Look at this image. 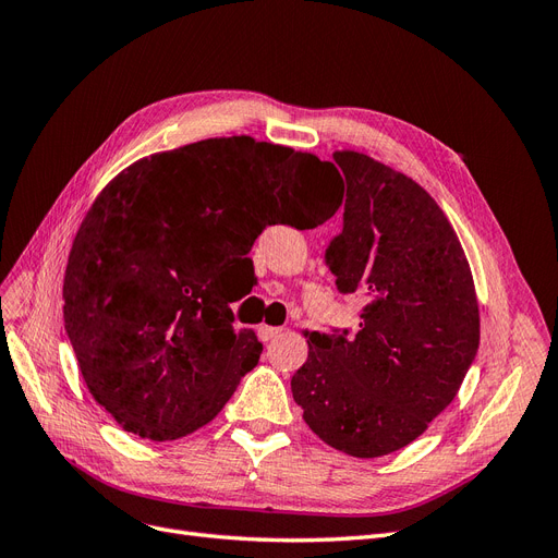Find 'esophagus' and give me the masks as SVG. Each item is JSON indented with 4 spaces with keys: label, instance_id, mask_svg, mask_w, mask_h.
Listing matches in <instances>:
<instances>
[{
    "label": "esophagus",
    "instance_id": "obj_1",
    "mask_svg": "<svg viewBox=\"0 0 558 558\" xmlns=\"http://www.w3.org/2000/svg\"><path fill=\"white\" fill-rule=\"evenodd\" d=\"M281 332H283V328H277V326H267V324L258 326V337L263 342H272L275 337H279Z\"/></svg>",
    "mask_w": 558,
    "mask_h": 558
}]
</instances>
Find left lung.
<instances>
[{"label": "left lung", "instance_id": "8db88e82", "mask_svg": "<svg viewBox=\"0 0 558 558\" xmlns=\"http://www.w3.org/2000/svg\"><path fill=\"white\" fill-rule=\"evenodd\" d=\"M344 230L328 253L340 293H363L361 330L310 332L291 379L305 424L337 451L377 459L424 435L480 347L465 251L421 185L359 150H335Z\"/></svg>", "mask_w": 558, "mask_h": 558}]
</instances>
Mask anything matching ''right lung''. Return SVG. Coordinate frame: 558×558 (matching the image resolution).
<instances>
[{
	"label": "right lung",
	"instance_id": "right-lung-1",
	"mask_svg": "<svg viewBox=\"0 0 558 558\" xmlns=\"http://www.w3.org/2000/svg\"><path fill=\"white\" fill-rule=\"evenodd\" d=\"M307 150L246 134L162 150L116 174L83 216L64 269V328L88 391L144 440H179L223 410L263 344L232 326L230 267L265 226L324 223Z\"/></svg>",
	"mask_w": 558,
	"mask_h": 558
}]
</instances>
